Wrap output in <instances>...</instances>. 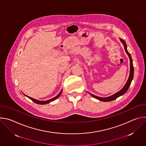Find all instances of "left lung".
<instances>
[{
  "label": "left lung",
  "instance_id": "8db88e82",
  "mask_svg": "<svg viewBox=\"0 0 146 146\" xmlns=\"http://www.w3.org/2000/svg\"><path fill=\"white\" fill-rule=\"evenodd\" d=\"M119 40L121 41V43L123 44L125 51L126 53L128 55L129 60H130V73H129V76L128 77V80H127V81L126 82L125 85L123 86V87L120 91H119L117 93H115V94H114L113 95H111L110 96H108V97H106V98H102V97H99V96H95V95H94L88 92V94H90L93 98H95V99H98L99 100H101V101H103V102H110V101H112V100H115V99H117V98H118L120 96L123 95L125 93L128 91V88H129V86H130V85L131 84V82H132V81L133 80V74H134V68H133V61H132V59L131 55V54L129 53V52L127 50V44H126L125 41V40H123V39L120 38H119Z\"/></svg>",
  "mask_w": 146,
  "mask_h": 146
}]
</instances>
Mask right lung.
Wrapping results in <instances>:
<instances>
[{
  "instance_id": "add662e5",
  "label": "right lung",
  "mask_w": 146,
  "mask_h": 146,
  "mask_svg": "<svg viewBox=\"0 0 146 146\" xmlns=\"http://www.w3.org/2000/svg\"><path fill=\"white\" fill-rule=\"evenodd\" d=\"M62 92V90L60 91V92L59 93V94H58V95H56L55 97H54V98H52V99H49V100H45V101H40V100H36V99H34V98H32L29 97V96H27V95H25L24 94V95H25V96H27V97H28V98H29L30 99H31L33 102H35V103H37V104H38V105H45V104L49 103H50L51 102H52V101L55 100V99H56L57 98H58L60 96V95H61Z\"/></svg>"
}]
</instances>
